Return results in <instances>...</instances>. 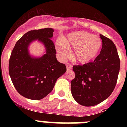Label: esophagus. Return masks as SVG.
Instances as JSON below:
<instances>
[{"instance_id":"1","label":"esophagus","mask_w":127,"mask_h":127,"mask_svg":"<svg viewBox=\"0 0 127 127\" xmlns=\"http://www.w3.org/2000/svg\"><path fill=\"white\" fill-rule=\"evenodd\" d=\"M66 67H67V70H70L72 69V65H70V64H67L66 65Z\"/></svg>"}]
</instances>
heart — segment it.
Here are the masks:
<instances>
[{
  "instance_id": "b5f03b06",
  "label": "heart",
  "mask_w": 127,
  "mask_h": 127,
  "mask_svg": "<svg viewBox=\"0 0 127 127\" xmlns=\"http://www.w3.org/2000/svg\"><path fill=\"white\" fill-rule=\"evenodd\" d=\"M102 42L97 35L85 31H77L60 39L56 45L58 55L61 59L66 60L70 55V47L74 48L73 58L77 62L86 64L96 58L101 50Z\"/></svg>"
}]
</instances>
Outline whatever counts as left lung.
<instances>
[{"label":"left lung","mask_w":127,"mask_h":127,"mask_svg":"<svg viewBox=\"0 0 127 127\" xmlns=\"http://www.w3.org/2000/svg\"><path fill=\"white\" fill-rule=\"evenodd\" d=\"M102 47L93 62L74 65L75 78L71 81L72 95L80 105L93 106L109 97L118 77L120 60L114 42L100 34Z\"/></svg>","instance_id":"obj_1"}]
</instances>
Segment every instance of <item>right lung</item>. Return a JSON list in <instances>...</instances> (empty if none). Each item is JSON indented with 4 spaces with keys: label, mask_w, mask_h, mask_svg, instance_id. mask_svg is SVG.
Masks as SVG:
<instances>
[{
    "label": "right lung",
    "mask_w": 127,
    "mask_h": 127,
    "mask_svg": "<svg viewBox=\"0 0 127 127\" xmlns=\"http://www.w3.org/2000/svg\"><path fill=\"white\" fill-rule=\"evenodd\" d=\"M53 32L51 28L30 30L16 42L11 52L9 76L16 90L25 98H44L67 70L65 65L56 57L55 46L51 40ZM35 40L42 42L46 48V53L39 58L31 57L28 50L30 44Z\"/></svg>",
    "instance_id": "1"
}]
</instances>
